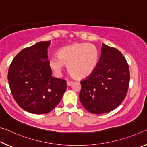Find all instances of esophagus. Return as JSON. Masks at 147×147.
I'll use <instances>...</instances> for the list:
<instances>
[{
	"label": "esophagus",
	"instance_id": "esophagus-1",
	"mask_svg": "<svg viewBox=\"0 0 147 147\" xmlns=\"http://www.w3.org/2000/svg\"><path fill=\"white\" fill-rule=\"evenodd\" d=\"M73 83H74L73 81H67V85L68 86H71V85H72V84Z\"/></svg>",
	"mask_w": 147,
	"mask_h": 147
}]
</instances>
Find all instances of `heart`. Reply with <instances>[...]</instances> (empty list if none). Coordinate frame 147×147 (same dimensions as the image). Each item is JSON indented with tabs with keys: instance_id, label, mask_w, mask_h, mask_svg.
<instances>
[{
	"instance_id": "1",
	"label": "heart",
	"mask_w": 147,
	"mask_h": 147,
	"mask_svg": "<svg viewBox=\"0 0 147 147\" xmlns=\"http://www.w3.org/2000/svg\"><path fill=\"white\" fill-rule=\"evenodd\" d=\"M99 51L92 44L76 43L62 48L58 56L50 59V66L57 75H60L64 67L76 78L89 76L94 71L99 61Z\"/></svg>"
}]
</instances>
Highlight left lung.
Here are the masks:
<instances>
[{
  "mask_svg": "<svg viewBox=\"0 0 147 147\" xmlns=\"http://www.w3.org/2000/svg\"><path fill=\"white\" fill-rule=\"evenodd\" d=\"M129 82V67L125 57L117 49L102 43L96 69L81 81L79 99L92 114L109 112L125 99Z\"/></svg>",
  "mask_w": 147,
  "mask_h": 147,
  "instance_id": "1",
  "label": "left lung"
}]
</instances>
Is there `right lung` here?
Instances as JSON below:
<instances>
[{
  "mask_svg": "<svg viewBox=\"0 0 147 147\" xmlns=\"http://www.w3.org/2000/svg\"><path fill=\"white\" fill-rule=\"evenodd\" d=\"M50 45V41H42L23 49L9 66L7 79L12 96L20 108L32 114L51 112L67 88L64 79L51 76Z\"/></svg>",
  "mask_w": 147,
  "mask_h": 147,
  "instance_id": "right-lung-1",
  "label": "right lung"
}]
</instances>
